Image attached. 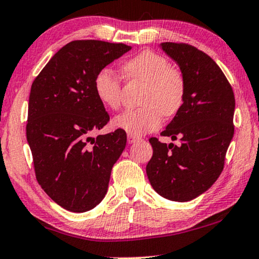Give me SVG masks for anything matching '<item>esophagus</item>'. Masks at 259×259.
<instances>
[{"label": "esophagus", "mask_w": 259, "mask_h": 259, "mask_svg": "<svg viewBox=\"0 0 259 259\" xmlns=\"http://www.w3.org/2000/svg\"><path fill=\"white\" fill-rule=\"evenodd\" d=\"M139 139H141L139 137L133 136V135H128V142H129V144H133V143L139 141Z\"/></svg>", "instance_id": "34e87169"}]
</instances>
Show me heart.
<instances>
[{"mask_svg": "<svg viewBox=\"0 0 259 259\" xmlns=\"http://www.w3.org/2000/svg\"><path fill=\"white\" fill-rule=\"evenodd\" d=\"M123 71L131 80L146 84L142 104L144 107L129 109L115 117L114 125L133 136L157 130L165 116H173L183 106L187 84L181 70L170 67L165 56L151 51L139 53L123 64ZM99 100L110 109L122 104V83L113 70L101 69L94 79Z\"/></svg>", "mask_w": 259, "mask_h": 259, "instance_id": "heart-1", "label": "heart"}]
</instances>
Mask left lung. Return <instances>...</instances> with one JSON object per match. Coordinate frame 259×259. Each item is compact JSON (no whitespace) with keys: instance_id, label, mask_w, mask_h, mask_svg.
I'll list each match as a JSON object with an SVG mask.
<instances>
[{"instance_id":"obj_1","label":"left lung","mask_w":259,"mask_h":259,"mask_svg":"<svg viewBox=\"0 0 259 259\" xmlns=\"http://www.w3.org/2000/svg\"><path fill=\"white\" fill-rule=\"evenodd\" d=\"M186 78L183 106L161 136L181 145L149 139L153 155L146 166L152 188L163 198L188 202L211 188L224 169L234 135L235 98L231 84L210 56L188 44L162 42Z\"/></svg>"}]
</instances>
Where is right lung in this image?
<instances>
[{
	"instance_id": "1",
	"label": "right lung",
	"mask_w": 259,
	"mask_h": 259,
	"mask_svg": "<svg viewBox=\"0 0 259 259\" xmlns=\"http://www.w3.org/2000/svg\"><path fill=\"white\" fill-rule=\"evenodd\" d=\"M130 49L124 44L100 40L71 41L32 83L26 138L35 178L44 191L68 211H90L104 199L112 168L125 147L122 129L92 137L109 121L94 79Z\"/></svg>"
}]
</instances>
